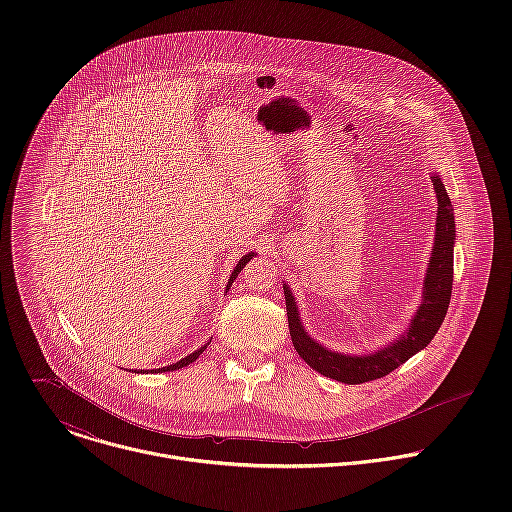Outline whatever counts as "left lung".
Listing matches in <instances>:
<instances>
[{
	"mask_svg": "<svg viewBox=\"0 0 512 512\" xmlns=\"http://www.w3.org/2000/svg\"><path fill=\"white\" fill-rule=\"evenodd\" d=\"M431 182L437 196V221H435V241L431 249V259L425 273L423 302L415 312L409 330L401 334L399 340L387 344L385 348L373 354H364V356H354V354L350 356V354L328 350L326 346H322L320 342L308 336V332L300 322L296 298L291 296V291L283 285L291 342H294V348L298 350V354L320 375L346 385H360V383L381 379L393 373L397 367H401V364L409 360L413 354L423 350L433 340L437 330H440L452 298L456 225H454V208L446 192V186L442 184V178L433 174Z\"/></svg>",
	"mask_w": 512,
	"mask_h": 512,
	"instance_id": "obj_1",
	"label": "left lung"
}]
</instances>
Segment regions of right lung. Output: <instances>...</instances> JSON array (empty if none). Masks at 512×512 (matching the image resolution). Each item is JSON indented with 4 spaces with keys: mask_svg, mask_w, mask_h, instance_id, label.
Returning <instances> with one entry per match:
<instances>
[{
    "mask_svg": "<svg viewBox=\"0 0 512 512\" xmlns=\"http://www.w3.org/2000/svg\"><path fill=\"white\" fill-rule=\"evenodd\" d=\"M253 257H255V253H247V255H245V257H241V261H239V263H237V267H235V271H233V273H231V279H229V285H227V289H229V287H231V283H233V279H237V275H239V273H241V269H243V267H245V265H247V263H249V261H251V259H253ZM204 348H206V346H200V348H198V350H194V352H192V354H188V356H186V358H182V360H178V362H174V364H170V367H164V369H162V371H178V369H182V367H186V364H190V362H194V360H196V358H198V356H200V354H202V352H204ZM158 371H160V369H158Z\"/></svg>",
    "mask_w": 512,
    "mask_h": 512,
    "instance_id": "1",
    "label": "right lung"
}]
</instances>
